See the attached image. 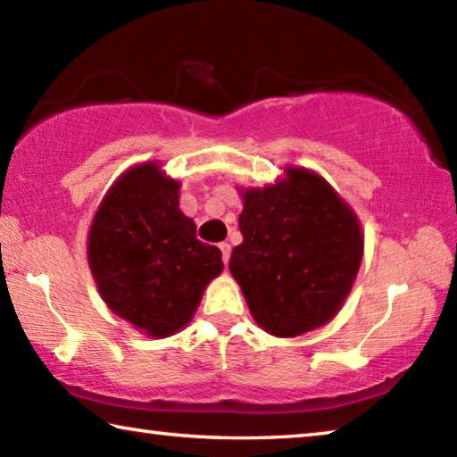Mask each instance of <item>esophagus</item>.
Segmentation results:
<instances>
[{
	"instance_id": "obj_1",
	"label": "esophagus",
	"mask_w": 457,
	"mask_h": 457,
	"mask_svg": "<svg viewBox=\"0 0 457 457\" xmlns=\"http://www.w3.org/2000/svg\"><path fill=\"white\" fill-rule=\"evenodd\" d=\"M220 250H221V258H223V264H228L229 256H231V245L228 242H221L220 244Z\"/></svg>"
}]
</instances>
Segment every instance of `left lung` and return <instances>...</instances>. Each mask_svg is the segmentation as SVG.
<instances>
[{
    "label": "left lung",
    "instance_id": "left-lung-1",
    "mask_svg": "<svg viewBox=\"0 0 457 457\" xmlns=\"http://www.w3.org/2000/svg\"><path fill=\"white\" fill-rule=\"evenodd\" d=\"M244 210L229 272L253 320L294 338L335 319L359 274L362 228L353 207L319 173L286 167L266 187L239 189Z\"/></svg>",
    "mask_w": 457,
    "mask_h": 457
}]
</instances>
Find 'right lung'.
Returning <instances> with one entry per match:
<instances>
[{
  "mask_svg": "<svg viewBox=\"0 0 457 457\" xmlns=\"http://www.w3.org/2000/svg\"><path fill=\"white\" fill-rule=\"evenodd\" d=\"M181 183L159 161L127 169L100 201L88 231V266L100 296L146 337L165 338L191 322L221 274V252L195 237L179 210Z\"/></svg>",
  "mask_w": 457,
  "mask_h": 457,
  "instance_id": "obj_1",
  "label": "right lung"
}]
</instances>
